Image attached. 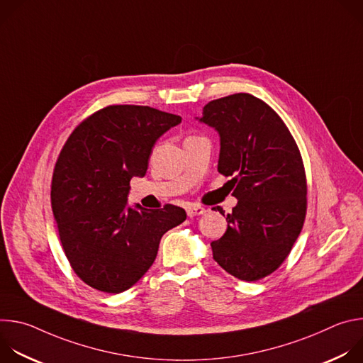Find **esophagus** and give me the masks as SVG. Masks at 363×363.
<instances>
[{"mask_svg": "<svg viewBox=\"0 0 363 363\" xmlns=\"http://www.w3.org/2000/svg\"><path fill=\"white\" fill-rule=\"evenodd\" d=\"M206 213V210L203 208V206H201V205H198V203H191V205H188L186 206V214H188V217H196V216H202V214H205Z\"/></svg>", "mask_w": 363, "mask_h": 363, "instance_id": "esophagus-1", "label": "esophagus"}]
</instances>
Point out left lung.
I'll return each mask as SVG.
<instances>
[{"label":"left lung","instance_id":"left-lung-1","mask_svg":"<svg viewBox=\"0 0 363 363\" xmlns=\"http://www.w3.org/2000/svg\"><path fill=\"white\" fill-rule=\"evenodd\" d=\"M199 121L220 133L218 172L233 177L238 199L225 234L211 242L213 257L240 280H260L283 264L303 228L307 182L300 150L281 118L248 93L211 100Z\"/></svg>","mask_w":363,"mask_h":363}]
</instances>
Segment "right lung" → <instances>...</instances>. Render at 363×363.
I'll return each instance as SVG.
<instances>
[{"mask_svg":"<svg viewBox=\"0 0 363 363\" xmlns=\"http://www.w3.org/2000/svg\"><path fill=\"white\" fill-rule=\"evenodd\" d=\"M181 116L113 105L86 118L66 140L51 179V208L73 272L90 287L121 293L153 264L162 235L185 221L181 206H128L157 139Z\"/></svg>","mask_w":363,"mask_h":363,"instance_id":"1","label":"right lung"}]
</instances>
